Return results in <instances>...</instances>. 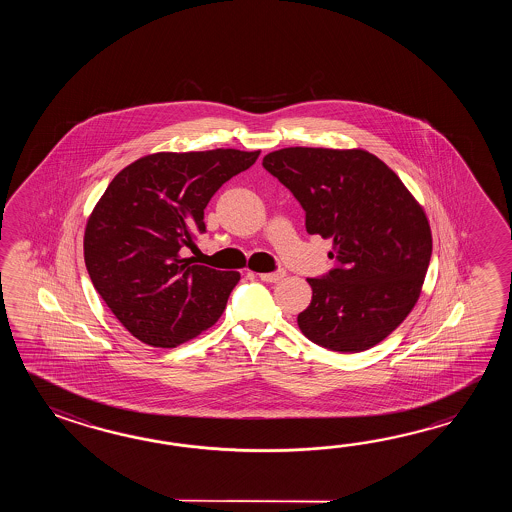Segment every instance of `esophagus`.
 <instances>
[{"instance_id": "1", "label": "esophagus", "mask_w": 512, "mask_h": 512, "mask_svg": "<svg viewBox=\"0 0 512 512\" xmlns=\"http://www.w3.org/2000/svg\"><path fill=\"white\" fill-rule=\"evenodd\" d=\"M285 271H274V272H261L260 278L263 282L278 283L283 280Z\"/></svg>"}]
</instances>
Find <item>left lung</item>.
<instances>
[{
	"label": "left lung",
	"instance_id": "obj_1",
	"mask_svg": "<svg viewBox=\"0 0 512 512\" xmlns=\"http://www.w3.org/2000/svg\"><path fill=\"white\" fill-rule=\"evenodd\" d=\"M263 166L300 201L307 232L333 240L337 269L307 278L313 298L298 327L331 351L373 348L419 300L432 256L425 210L388 164L360 148H283Z\"/></svg>",
	"mask_w": 512,
	"mask_h": 512
}]
</instances>
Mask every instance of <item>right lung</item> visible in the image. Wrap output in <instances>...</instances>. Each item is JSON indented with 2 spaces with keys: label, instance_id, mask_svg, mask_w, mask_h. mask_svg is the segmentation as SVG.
Masks as SVG:
<instances>
[{
  "label": "right lung",
  "instance_id": "add662e5",
  "mask_svg": "<svg viewBox=\"0 0 512 512\" xmlns=\"http://www.w3.org/2000/svg\"><path fill=\"white\" fill-rule=\"evenodd\" d=\"M260 150L144 155L113 177L84 232L89 278L120 324L148 346L175 348L214 326L238 271L194 265L181 249L205 232L210 197Z\"/></svg>",
  "mask_w": 512,
  "mask_h": 512
}]
</instances>
